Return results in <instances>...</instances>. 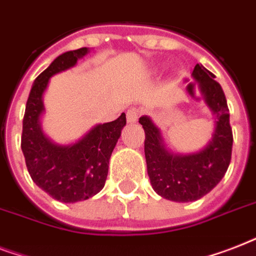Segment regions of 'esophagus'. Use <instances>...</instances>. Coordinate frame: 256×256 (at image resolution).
<instances>
[{"label": "esophagus", "mask_w": 256, "mask_h": 256, "mask_svg": "<svg viewBox=\"0 0 256 256\" xmlns=\"http://www.w3.org/2000/svg\"><path fill=\"white\" fill-rule=\"evenodd\" d=\"M140 110L136 108H130L128 110V114H126V118H128V124H136L138 118H140Z\"/></svg>", "instance_id": "1"}]
</instances>
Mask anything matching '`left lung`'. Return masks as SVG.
Listing matches in <instances>:
<instances>
[{"mask_svg": "<svg viewBox=\"0 0 256 256\" xmlns=\"http://www.w3.org/2000/svg\"><path fill=\"white\" fill-rule=\"evenodd\" d=\"M192 78L215 118L214 132L202 150L190 154L171 152L152 118H140L146 134L144 156L152 188L162 198L179 203L194 202L208 194L226 174L232 152L230 114L222 86L199 64L192 70Z\"/></svg>", "mask_w": 256, "mask_h": 256, "instance_id": "8db88e82", "label": "left lung"}]
</instances>
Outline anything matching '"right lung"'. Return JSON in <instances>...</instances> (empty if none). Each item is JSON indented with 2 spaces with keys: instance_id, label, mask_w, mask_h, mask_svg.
Listing matches in <instances>:
<instances>
[{
  "instance_id": "obj_1",
  "label": "right lung",
  "mask_w": 256,
  "mask_h": 256,
  "mask_svg": "<svg viewBox=\"0 0 256 256\" xmlns=\"http://www.w3.org/2000/svg\"><path fill=\"white\" fill-rule=\"evenodd\" d=\"M88 52V48L66 52L36 78L22 122L21 148L30 176L38 187L64 203L86 200L104 188L108 160L126 124V114L122 112L112 122L92 126L70 144H56L42 130L44 94L50 78L74 68Z\"/></svg>"
}]
</instances>
